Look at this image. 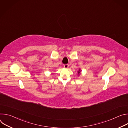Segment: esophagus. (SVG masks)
<instances>
[{"label":"esophagus","instance_id":"34e87169","mask_svg":"<svg viewBox=\"0 0 128 128\" xmlns=\"http://www.w3.org/2000/svg\"><path fill=\"white\" fill-rule=\"evenodd\" d=\"M68 66H69L68 64H64V68H67L68 67Z\"/></svg>","mask_w":128,"mask_h":128}]
</instances>
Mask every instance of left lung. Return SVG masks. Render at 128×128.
<instances>
[{"label":"left lung","instance_id":"1","mask_svg":"<svg viewBox=\"0 0 128 128\" xmlns=\"http://www.w3.org/2000/svg\"><path fill=\"white\" fill-rule=\"evenodd\" d=\"M78 75H80V72H81V70H80V69H79V70H78Z\"/></svg>","mask_w":128,"mask_h":128}]
</instances>
